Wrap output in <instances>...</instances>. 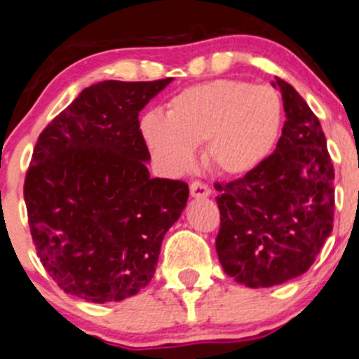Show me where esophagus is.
I'll use <instances>...</instances> for the list:
<instances>
[{
  "label": "esophagus",
  "mask_w": 359,
  "mask_h": 359,
  "mask_svg": "<svg viewBox=\"0 0 359 359\" xmlns=\"http://www.w3.org/2000/svg\"><path fill=\"white\" fill-rule=\"evenodd\" d=\"M211 194V189L206 184L199 182V180H196V182L191 184V196L192 198L196 199H205L208 198V196Z\"/></svg>",
  "instance_id": "34e87169"
}]
</instances>
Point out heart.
<instances>
[{"label":"heart","instance_id":"obj_1","mask_svg":"<svg viewBox=\"0 0 359 359\" xmlns=\"http://www.w3.org/2000/svg\"><path fill=\"white\" fill-rule=\"evenodd\" d=\"M141 130L146 144L170 172L194 163L205 144V161L224 175H244L273 151L282 130V101L270 86L211 81L175 94L167 115L149 113Z\"/></svg>","mask_w":359,"mask_h":359}]
</instances>
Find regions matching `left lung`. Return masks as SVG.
<instances>
[{
  "label": "left lung",
  "mask_w": 359,
  "mask_h": 359,
  "mask_svg": "<svg viewBox=\"0 0 359 359\" xmlns=\"http://www.w3.org/2000/svg\"><path fill=\"white\" fill-rule=\"evenodd\" d=\"M285 122L273 153L241 179L215 184L225 273L248 287L309 270L334 224V165L322 126L292 86L275 77Z\"/></svg>",
  "instance_id": "left-lung-1"
}]
</instances>
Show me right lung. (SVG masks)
<instances>
[{
	"label": "right lung",
	"instance_id": "obj_1",
	"mask_svg": "<svg viewBox=\"0 0 359 359\" xmlns=\"http://www.w3.org/2000/svg\"><path fill=\"white\" fill-rule=\"evenodd\" d=\"M172 81L86 88L37 139L24 184L30 233L43 266L67 294L122 301L153 278L189 186L151 179L139 111Z\"/></svg>",
	"mask_w": 359,
	"mask_h": 359
}]
</instances>
